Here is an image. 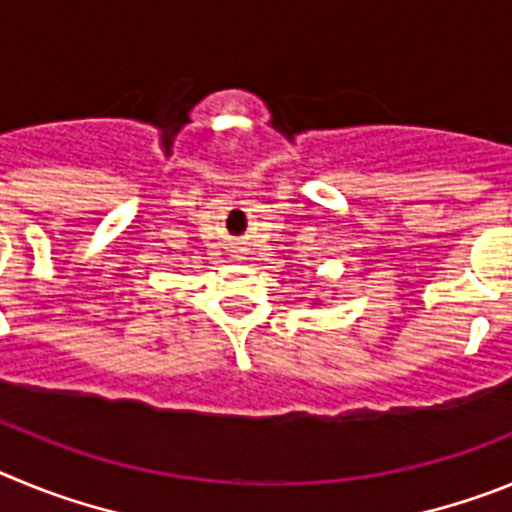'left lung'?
I'll return each mask as SVG.
<instances>
[{
    "mask_svg": "<svg viewBox=\"0 0 512 512\" xmlns=\"http://www.w3.org/2000/svg\"><path fill=\"white\" fill-rule=\"evenodd\" d=\"M313 303H319V298H313Z\"/></svg>",
    "mask_w": 512,
    "mask_h": 512,
    "instance_id": "left-lung-1",
    "label": "left lung"
}]
</instances>
